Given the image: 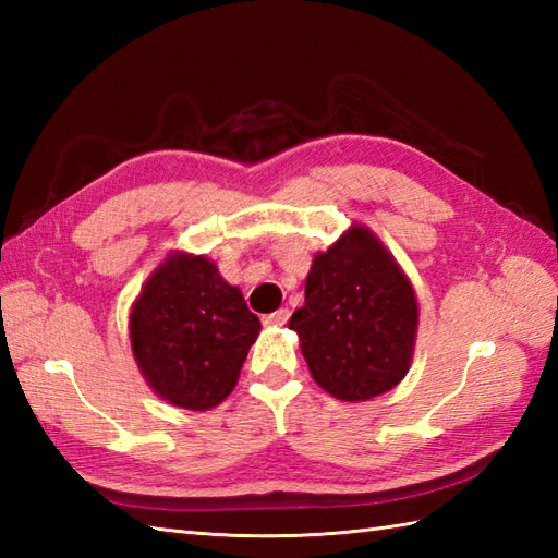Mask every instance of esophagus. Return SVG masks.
Returning <instances> with one entry per match:
<instances>
[{
  "label": "esophagus",
  "instance_id": "esophagus-1",
  "mask_svg": "<svg viewBox=\"0 0 558 558\" xmlns=\"http://www.w3.org/2000/svg\"><path fill=\"white\" fill-rule=\"evenodd\" d=\"M288 318H290V312L286 310V306H282V310L264 316V324L266 326H282V324H288Z\"/></svg>",
  "mask_w": 558,
  "mask_h": 558
}]
</instances>
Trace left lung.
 Listing matches in <instances>:
<instances>
[{"label": "left lung", "mask_w": 558, "mask_h": 558, "mask_svg": "<svg viewBox=\"0 0 558 558\" xmlns=\"http://www.w3.org/2000/svg\"><path fill=\"white\" fill-rule=\"evenodd\" d=\"M417 318L405 272L369 230L354 225L314 258L290 328L314 381L338 400L357 402L408 374Z\"/></svg>", "instance_id": "8db88e82"}]
</instances>
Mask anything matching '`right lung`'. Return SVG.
<instances>
[{
  "label": "right lung",
  "instance_id": "right-lung-1",
  "mask_svg": "<svg viewBox=\"0 0 558 558\" xmlns=\"http://www.w3.org/2000/svg\"><path fill=\"white\" fill-rule=\"evenodd\" d=\"M129 330L148 386L177 408L208 410L230 396L260 322L216 264L174 254L148 278Z\"/></svg>",
  "mask_w": 558,
  "mask_h": 558
}]
</instances>
